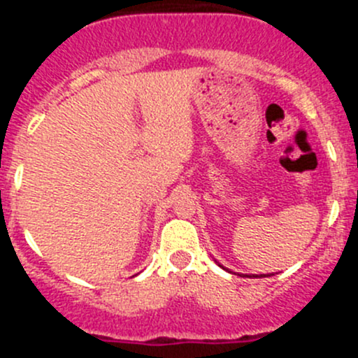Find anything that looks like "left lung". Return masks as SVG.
Masks as SVG:
<instances>
[{
  "label": "left lung",
  "instance_id": "8db88e82",
  "mask_svg": "<svg viewBox=\"0 0 358 358\" xmlns=\"http://www.w3.org/2000/svg\"><path fill=\"white\" fill-rule=\"evenodd\" d=\"M218 265H220V263H218ZM220 266H222V265H220ZM222 268H223V266H222ZM223 270H227V268H223ZM256 277H258V275H256ZM259 277H265V275H263V273H262V275H259Z\"/></svg>",
  "mask_w": 358,
  "mask_h": 358
}]
</instances>
